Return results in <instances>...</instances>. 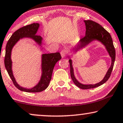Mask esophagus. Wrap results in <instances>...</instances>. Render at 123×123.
<instances>
[{"label": "esophagus", "instance_id": "esophagus-1", "mask_svg": "<svg viewBox=\"0 0 123 123\" xmlns=\"http://www.w3.org/2000/svg\"><path fill=\"white\" fill-rule=\"evenodd\" d=\"M67 51L66 50H62L61 52V55L62 58H64V57L66 56V55H67Z\"/></svg>", "mask_w": 123, "mask_h": 123}]
</instances>
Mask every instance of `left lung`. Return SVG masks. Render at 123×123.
Here are the masks:
<instances>
[{
	"instance_id": "1",
	"label": "left lung",
	"mask_w": 123,
	"mask_h": 123,
	"mask_svg": "<svg viewBox=\"0 0 123 123\" xmlns=\"http://www.w3.org/2000/svg\"><path fill=\"white\" fill-rule=\"evenodd\" d=\"M84 22L85 25H86V36L80 39V40L79 41L78 45H76V47H75L74 52H76L80 49L84 48L93 40H98L105 45L106 50H107L111 58V66L108 70L104 78L100 82L96 84H83L79 82L74 76L73 62L70 58L68 61L70 62V74H71V78L73 82L77 86L81 88V89H88L98 87V86L104 84L108 80L111 75L113 67H114V62H115V49L114 48V44H113L112 39L110 34L102 26H101L98 23L92 20H85Z\"/></svg>"
}]
</instances>
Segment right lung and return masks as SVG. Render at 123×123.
<instances>
[{
    "mask_svg": "<svg viewBox=\"0 0 123 123\" xmlns=\"http://www.w3.org/2000/svg\"><path fill=\"white\" fill-rule=\"evenodd\" d=\"M39 27V24L38 23H33L19 29L12 34L8 40L6 47L4 65L6 71L16 87L20 91L26 92H40L46 89L48 86L51 80L52 73L55 63L61 59V56L59 52L43 54L42 56V73L38 84L36 85L33 88L30 89L22 87L17 84L13 74L12 69V62L11 60V52L12 48L19 39L24 37H29L33 39L37 44L41 46L43 38L40 35H37Z\"/></svg>",
    "mask_w": 123,
    "mask_h": 123,
    "instance_id": "right-lung-1",
    "label": "right lung"
}]
</instances>
